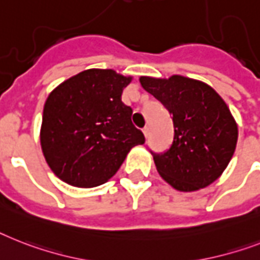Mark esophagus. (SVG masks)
<instances>
[{
  "instance_id": "1",
  "label": "esophagus",
  "mask_w": 260,
  "mask_h": 260,
  "mask_svg": "<svg viewBox=\"0 0 260 260\" xmlns=\"http://www.w3.org/2000/svg\"><path fill=\"white\" fill-rule=\"evenodd\" d=\"M143 134H144L145 137L149 136V126H144V128H143Z\"/></svg>"
}]
</instances>
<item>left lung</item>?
<instances>
[{"instance_id": "8db88e82", "label": "left lung", "mask_w": 260, "mask_h": 260, "mask_svg": "<svg viewBox=\"0 0 260 260\" xmlns=\"http://www.w3.org/2000/svg\"><path fill=\"white\" fill-rule=\"evenodd\" d=\"M140 84L170 111L174 121L171 148L153 155L160 176L181 192L198 191L220 178L235 152L238 124L218 92L180 75L141 76Z\"/></svg>"}]
</instances>
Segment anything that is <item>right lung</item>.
Returning a JSON list of instances; mask_svg holds the SVG:
<instances>
[{"label": "right lung", "mask_w": 260, "mask_h": 260, "mask_svg": "<svg viewBox=\"0 0 260 260\" xmlns=\"http://www.w3.org/2000/svg\"><path fill=\"white\" fill-rule=\"evenodd\" d=\"M131 81L113 69H86L50 92L40 141L57 178L73 187H97L119 171L135 145L144 144L132 108L121 101Z\"/></svg>", "instance_id": "right-lung-1"}]
</instances>
